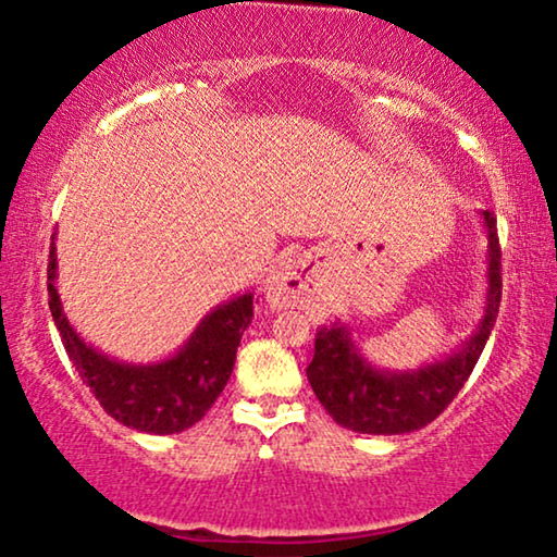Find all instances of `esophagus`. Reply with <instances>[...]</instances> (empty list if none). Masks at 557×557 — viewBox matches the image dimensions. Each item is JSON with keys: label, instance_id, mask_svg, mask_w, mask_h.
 <instances>
[{"label": "esophagus", "instance_id": "esophagus-1", "mask_svg": "<svg viewBox=\"0 0 557 557\" xmlns=\"http://www.w3.org/2000/svg\"><path fill=\"white\" fill-rule=\"evenodd\" d=\"M265 301L273 309H317L322 301V281L307 256L294 253L276 263L265 278Z\"/></svg>", "mask_w": 557, "mask_h": 557}]
</instances>
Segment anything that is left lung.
Listing matches in <instances>:
<instances>
[{"instance_id": "1", "label": "left lung", "mask_w": 557, "mask_h": 557, "mask_svg": "<svg viewBox=\"0 0 557 557\" xmlns=\"http://www.w3.org/2000/svg\"><path fill=\"white\" fill-rule=\"evenodd\" d=\"M479 215L486 233L484 314L469 339H463L451 355L416 370H383L360 352L352 330L339 319L317 332L314 360L309 362L307 377L319 403L342 429L372 436L418 431L444 413L448 403L459 395L482 357L502 301L497 218L490 210Z\"/></svg>"}]
</instances>
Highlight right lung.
<instances>
[{"instance_id":"1","label":"right lung","mask_w":557,"mask_h":557,"mask_svg":"<svg viewBox=\"0 0 557 557\" xmlns=\"http://www.w3.org/2000/svg\"><path fill=\"white\" fill-rule=\"evenodd\" d=\"M58 256L50 246V314L65 352L96 400L119 423L154 436L187 431L212 408L231 380L243 332L253 319V294L233 296L200 319L177 352L157 362H124L88 345L67 322L58 294Z\"/></svg>"}]
</instances>
